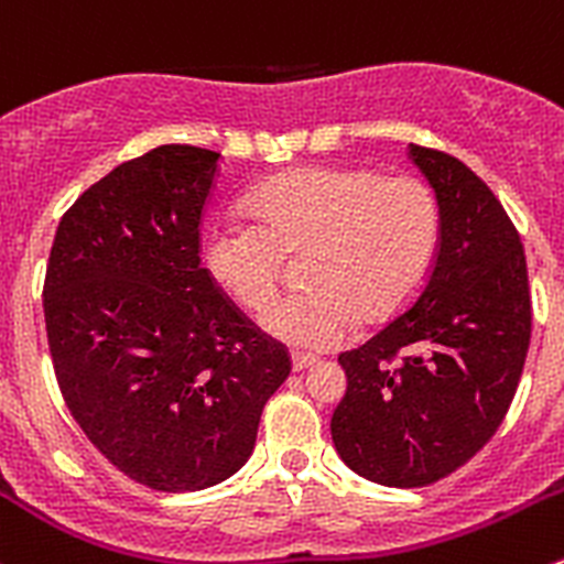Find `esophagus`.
<instances>
[{
	"label": "esophagus",
	"mask_w": 564,
	"mask_h": 564,
	"mask_svg": "<svg viewBox=\"0 0 564 564\" xmlns=\"http://www.w3.org/2000/svg\"><path fill=\"white\" fill-rule=\"evenodd\" d=\"M293 370L295 372H301V370H310V367H315L317 365V359L315 356H304V354H293Z\"/></svg>",
	"instance_id": "34e87169"
}]
</instances>
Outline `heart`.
<instances>
[{"label":"heart","instance_id":"b5f03b06","mask_svg":"<svg viewBox=\"0 0 564 564\" xmlns=\"http://www.w3.org/2000/svg\"><path fill=\"white\" fill-rule=\"evenodd\" d=\"M254 221H216L203 265L241 310L260 315L279 292L284 257L307 252V290L265 312V332L306 350H328L359 323H381L420 293L442 236L431 186L367 166H306L249 197Z\"/></svg>","mask_w":564,"mask_h":564}]
</instances>
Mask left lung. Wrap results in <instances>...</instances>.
<instances>
[{
	"mask_svg": "<svg viewBox=\"0 0 564 564\" xmlns=\"http://www.w3.org/2000/svg\"><path fill=\"white\" fill-rule=\"evenodd\" d=\"M442 216L420 299L339 356L348 389L332 442L348 469L389 488L453 474L512 403L532 334L527 258L496 194L442 150L409 144Z\"/></svg>",
	"mask_w": 564,
	"mask_h": 564,
	"instance_id": "left-lung-1",
	"label": "left lung"
}]
</instances>
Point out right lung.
Wrapping results in <instances>:
<instances>
[{"label": "right lung", "mask_w": 564, "mask_h": 564, "mask_svg": "<svg viewBox=\"0 0 564 564\" xmlns=\"http://www.w3.org/2000/svg\"><path fill=\"white\" fill-rule=\"evenodd\" d=\"M221 153L159 144L115 166L63 216L43 284L48 350L70 414L122 474L203 490L249 460L290 376L199 265Z\"/></svg>", "instance_id": "add662e5"}]
</instances>
